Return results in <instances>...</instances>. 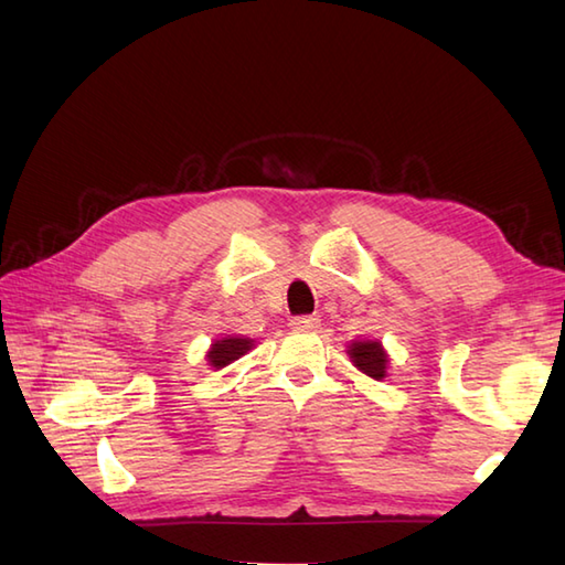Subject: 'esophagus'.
Instances as JSON below:
<instances>
[{
	"instance_id": "1",
	"label": "esophagus",
	"mask_w": 565,
	"mask_h": 565,
	"mask_svg": "<svg viewBox=\"0 0 565 565\" xmlns=\"http://www.w3.org/2000/svg\"><path fill=\"white\" fill-rule=\"evenodd\" d=\"M318 326H320V320L316 316H298L291 320V328L296 332H313V330H318Z\"/></svg>"
}]
</instances>
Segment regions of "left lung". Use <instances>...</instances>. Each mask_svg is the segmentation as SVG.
Instances as JSON below:
<instances>
[{
	"mask_svg": "<svg viewBox=\"0 0 565 565\" xmlns=\"http://www.w3.org/2000/svg\"><path fill=\"white\" fill-rule=\"evenodd\" d=\"M347 354H350V362L369 379L383 381L388 376L391 359L379 340H352L347 347Z\"/></svg>",
	"mask_w": 565,
	"mask_h": 565,
	"instance_id": "obj_1",
	"label": "left lung"
}]
</instances>
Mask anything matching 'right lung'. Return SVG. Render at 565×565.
<instances>
[{
  "label": "right lung",
  "instance_id": "obj_1",
  "mask_svg": "<svg viewBox=\"0 0 565 565\" xmlns=\"http://www.w3.org/2000/svg\"><path fill=\"white\" fill-rule=\"evenodd\" d=\"M252 347H255V340L243 338V334H225V338L211 342L206 362L211 369H223L227 364H233L235 359L247 354Z\"/></svg>",
  "mask_w": 565,
  "mask_h": 565
}]
</instances>
